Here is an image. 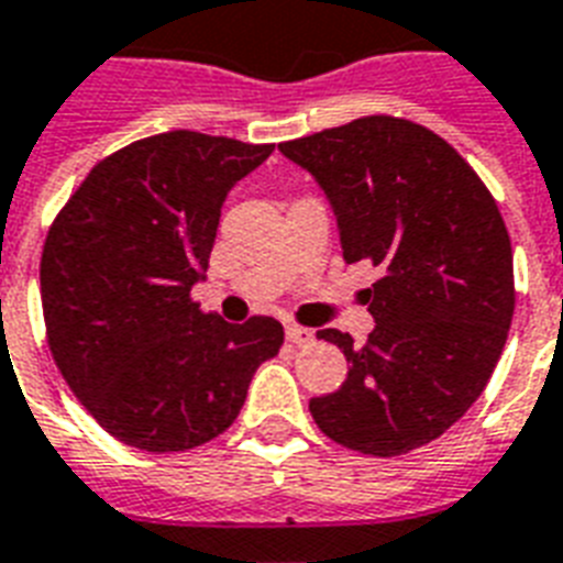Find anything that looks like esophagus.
I'll use <instances>...</instances> for the list:
<instances>
[{"label": "esophagus", "instance_id": "34e87169", "mask_svg": "<svg viewBox=\"0 0 563 563\" xmlns=\"http://www.w3.org/2000/svg\"><path fill=\"white\" fill-rule=\"evenodd\" d=\"M285 334H287V341L296 343V346H308V343L313 341V331L302 329V325H287Z\"/></svg>", "mask_w": 563, "mask_h": 563}]
</instances>
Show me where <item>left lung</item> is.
<instances>
[{"label": "left lung", "instance_id": "8db88e82", "mask_svg": "<svg viewBox=\"0 0 563 563\" xmlns=\"http://www.w3.org/2000/svg\"><path fill=\"white\" fill-rule=\"evenodd\" d=\"M338 217L346 264L385 269L364 290L376 320L341 346L350 376L313 396V422L346 449L394 459L438 440L485 390L514 317L511 238L467 161L426 125L361 117L278 143Z\"/></svg>", "mask_w": 563, "mask_h": 563}]
</instances>
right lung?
Returning <instances> with one entry per match:
<instances>
[{"instance_id": "1", "label": "right lung", "mask_w": 563, "mask_h": 563, "mask_svg": "<svg viewBox=\"0 0 563 563\" xmlns=\"http://www.w3.org/2000/svg\"><path fill=\"white\" fill-rule=\"evenodd\" d=\"M269 152L185 129L143 137L99 161L52 222L41 258L52 358L125 446L185 452L222 434L285 343L273 317L225 322L190 299L225 196Z\"/></svg>"}]
</instances>
